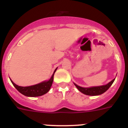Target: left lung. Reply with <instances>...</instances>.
Returning <instances> with one entry per match:
<instances>
[{"mask_svg": "<svg viewBox=\"0 0 128 128\" xmlns=\"http://www.w3.org/2000/svg\"><path fill=\"white\" fill-rule=\"evenodd\" d=\"M115 81V79L111 81L110 82H108L107 84L102 86H92L89 87V88H84V87H81L80 86L77 85L76 84L74 83L75 86H76L77 88L81 92V93L87 95V96H99V95L102 94L104 93L106 90H108L110 87L112 86L113 82Z\"/></svg>", "mask_w": 128, "mask_h": 128, "instance_id": "8db88e82", "label": "left lung"}]
</instances>
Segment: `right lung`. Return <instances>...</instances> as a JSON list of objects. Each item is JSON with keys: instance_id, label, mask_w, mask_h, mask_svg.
I'll use <instances>...</instances> for the list:
<instances>
[{"instance_id": "obj_1", "label": "right lung", "mask_w": 128, "mask_h": 128, "mask_svg": "<svg viewBox=\"0 0 128 128\" xmlns=\"http://www.w3.org/2000/svg\"><path fill=\"white\" fill-rule=\"evenodd\" d=\"M56 69H57V68L55 69L52 76L51 78H50V80L48 81H43L40 83H38V84H34V85L32 86H18L17 84L14 83L11 80H11L13 86L15 87V88L22 94L28 96V97H38V96H41L46 94V93H47L49 91L52 84L54 73L56 72Z\"/></svg>"}]
</instances>
